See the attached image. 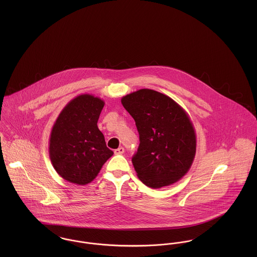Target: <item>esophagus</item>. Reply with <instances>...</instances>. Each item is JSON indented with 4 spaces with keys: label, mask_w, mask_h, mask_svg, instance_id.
I'll use <instances>...</instances> for the list:
<instances>
[{
    "label": "esophagus",
    "mask_w": 257,
    "mask_h": 257,
    "mask_svg": "<svg viewBox=\"0 0 257 257\" xmlns=\"http://www.w3.org/2000/svg\"><path fill=\"white\" fill-rule=\"evenodd\" d=\"M123 153H124V148L123 147H118L117 149L114 150V154H116V155H120Z\"/></svg>",
    "instance_id": "34e87169"
}]
</instances>
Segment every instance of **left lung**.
<instances>
[{
	"label": "left lung",
	"mask_w": 257,
	"mask_h": 257,
	"mask_svg": "<svg viewBox=\"0 0 257 257\" xmlns=\"http://www.w3.org/2000/svg\"><path fill=\"white\" fill-rule=\"evenodd\" d=\"M121 103L140 135L132 158L140 180L153 189L180 180L196 150L195 128L186 110L168 95L148 88L123 96Z\"/></svg>",
	"instance_id": "left-lung-1"
}]
</instances>
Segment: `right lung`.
<instances>
[{"instance_id":"add662e5","label":"right lung","mask_w":257,"mask_h":257,"mask_svg":"<svg viewBox=\"0 0 257 257\" xmlns=\"http://www.w3.org/2000/svg\"><path fill=\"white\" fill-rule=\"evenodd\" d=\"M105 102L81 94L62 109L49 140L50 159L64 180L77 185L90 183L113 152L109 149L97 121Z\"/></svg>"}]
</instances>
